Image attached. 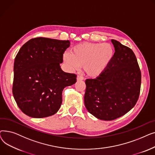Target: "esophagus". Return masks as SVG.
I'll return each instance as SVG.
<instances>
[{"instance_id":"obj_1","label":"esophagus","mask_w":155,"mask_h":155,"mask_svg":"<svg viewBox=\"0 0 155 155\" xmlns=\"http://www.w3.org/2000/svg\"><path fill=\"white\" fill-rule=\"evenodd\" d=\"M83 79H84V78H83L82 76H80V75H78V76H77V81L82 80Z\"/></svg>"}]
</instances>
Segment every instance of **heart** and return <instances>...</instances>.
Returning a JSON list of instances; mask_svg holds the SVG:
<instances>
[{
  "label": "heart",
  "instance_id": "obj_1",
  "mask_svg": "<svg viewBox=\"0 0 155 155\" xmlns=\"http://www.w3.org/2000/svg\"><path fill=\"white\" fill-rule=\"evenodd\" d=\"M114 54V48L110 43H84L75 46L71 53H64L63 60L70 70L83 67L87 76L96 77L106 69Z\"/></svg>",
  "mask_w": 155,
  "mask_h": 155
}]
</instances>
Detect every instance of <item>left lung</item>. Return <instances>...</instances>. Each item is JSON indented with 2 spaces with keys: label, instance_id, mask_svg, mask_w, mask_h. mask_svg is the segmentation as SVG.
Here are the masks:
<instances>
[{
  "label": "left lung",
  "instance_id": "obj_1",
  "mask_svg": "<svg viewBox=\"0 0 155 155\" xmlns=\"http://www.w3.org/2000/svg\"><path fill=\"white\" fill-rule=\"evenodd\" d=\"M115 53L103 73L85 80V107L95 117L112 120L128 112L139 98L141 73L131 50L112 39Z\"/></svg>",
  "mask_w": 155,
  "mask_h": 155
}]
</instances>
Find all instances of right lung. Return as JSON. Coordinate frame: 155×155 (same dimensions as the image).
Instances as JSON below:
<instances>
[{
    "mask_svg": "<svg viewBox=\"0 0 155 155\" xmlns=\"http://www.w3.org/2000/svg\"><path fill=\"white\" fill-rule=\"evenodd\" d=\"M68 40L35 38L24 44L14 64L12 94L21 111L34 118L51 116L60 109L64 87L77 82L74 73L60 68Z\"/></svg>",
    "mask_w": 155,
    "mask_h": 155,
    "instance_id": "add662e5",
    "label": "right lung"
}]
</instances>
